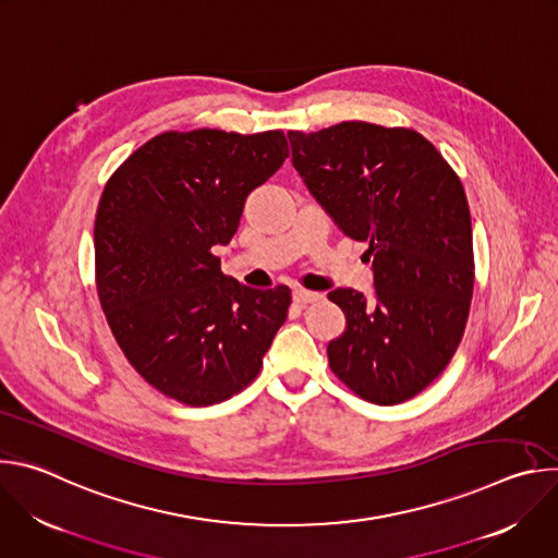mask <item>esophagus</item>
I'll return each mask as SVG.
<instances>
[{
    "label": "esophagus",
    "mask_w": 558,
    "mask_h": 558,
    "mask_svg": "<svg viewBox=\"0 0 558 558\" xmlns=\"http://www.w3.org/2000/svg\"><path fill=\"white\" fill-rule=\"evenodd\" d=\"M320 298H323L320 293H315V291H306V289H295V291H293V302H295V304H300V306L313 304V302H317V300H320Z\"/></svg>",
    "instance_id": "obj_1"
}]
</instances>
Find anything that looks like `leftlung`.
Wrapping results in <instances>:
<instances>
[{
    "label": "left lung",
    "instance_id": "1",
    "mask_svg": "<svg viewBox=\"0 0 558 558\" xmlns=\"http://www.w3.org/2000/svg\"><path fill=\"white\" fill-rule=\"evenodd\" d=\"M287 136L311 196L368 245L373 298L329 291L347 315L329 364L364 400L402 404L446 368L465 329L474 263L461 181L415 130L344 121Z\"/></svg>",
    "mask_w": 558,
    "mask_h": 558
}]
</instances>
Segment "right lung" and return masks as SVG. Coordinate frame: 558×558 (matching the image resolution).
<instances>
[{"label":"right lung","instance_id":"right-lung-1","mask_svg":"<svg viewBox=\"0 0 558 558\" xmlns=\"http://www.w3.org/2000/svg\"><path fill=\"white\" fill-rule=\"evenodd\" d=\"M289 156L280 130L166 132L110 177L95 220L97 291L128 362L187 407L256 379L287 320L289 287L252 289L220 271L247 196Z\"/></svg>","mask_w":558,"mask_h":558}]
</instances>
